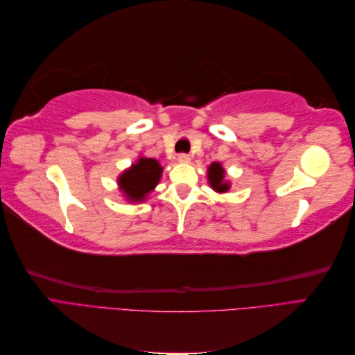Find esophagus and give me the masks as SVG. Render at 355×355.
Wrapping results in <instances>:
<instances>
[{
    "instance_id": "34e87169",
    "label": "esophagus",
    "mask_w": 355,
    "mask_h": 355,
    "mask_svg": "<svg viewBox=\"0 0 355 355\" xmlns=\"http://www.w3.org/2000/svg\"><path fill=\"white\" fill-rule=\"evenodd\" d=\"M178 161H179V163H182V164H188L189 161H191V157L188 154H180L178 157Z\"/></svg>"
}]
</instances>
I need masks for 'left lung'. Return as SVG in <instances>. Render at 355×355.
<instances>
[{
	"label": "left lung",
	"mask_w": 355,
	"mask_h": 355,
	"mask_svg": "<svg viewBox=\"0 0 355 355\" xmlns=\"http://www.w3.org/2000/svg\"><path fill=\"white\" fill-rule=\"evenodd\" d=\"M207 179H209L210 187L216 192H220V194L227 192L231 187L230 182L225 179V170H223L220 163H211L209 166Z\"/></svg>",
	"instance_id": "8db88e82"
}]
</instances>
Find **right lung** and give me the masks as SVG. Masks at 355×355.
I'll return each mask as SVG.
<instances>
[{"mask_svg":"<svg viewBox=\"0 0 355 355\" xmlns=\"http://www.w3.org/2000/svg\"><path fill=\"white\" fill-rule=\"evenodd\" d=\"M161 173H163V167L157 159L141 157L118 178V187L123 191L127 201H144L149 192H153L158 185Z\"/></svg>","mask_w":355,"mask_h":355,"instance_id":"obj_1","label":"right lung"}]
</instances>
